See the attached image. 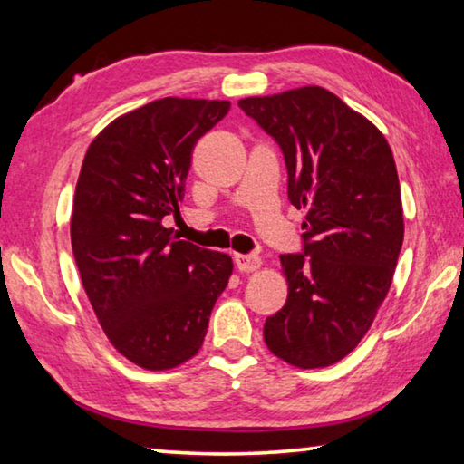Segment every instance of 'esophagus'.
Listing matches in <instances>:
<instances>
[{"mask_svg":"<svg viewBox=\"0 0 464 464\" xmlns=\"http://www.w3.org/2000/svg\"><path fill=\"white\" fill-rule=\"evenodd\" d=\"M233 260L239 272H256L262 268V257L251 254H235Z\"/></svg>","mask_w":464,"mask_h":464,"instance_id":"34e87169","label":"esophagus"}]
</instances>
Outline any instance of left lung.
Returning a JSON list of instances; mask_svg holds the SVG:
<instances>
[{
  "label": "left lung",
  "instance_id": "8db88e82",
  "mask_svg": "<svg viewBox=\"0 0 464 464\" xmlns=\"http://www.w3.org/2000/svg\"><path fill=\"white\" fill-rule=\"evenodd\" d=\"M276 140L288 200L307 210L303 254L280 256L288 298L266 319L274 356L298 368L340 362L371 329L403 246L395 160L382 132L319 85L239 100Z\"/></svg>",
  "mask_w": 464,
  "mask_h": 464
}]
</instances>
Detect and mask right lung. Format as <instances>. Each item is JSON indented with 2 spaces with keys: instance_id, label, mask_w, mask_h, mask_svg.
Returning a JSON list of instances; mask_svg holds the SVG:
<instances>
[{
  "instance_id": "right-lung-1",
  "label": "right lung",
  "mask_w": 464,
  "mask_h": 464,
  "mask_svg": "<svg viewBox=\"0 0 464 464\" xmlns=\"http://www.w3.org/2000/svg\"><path fill=\"white\" fill-rule=\"evenodd\" d=\"M227 100L163 98L112 121L92 140L75 186L72 246L110 343L132 364L168 371L198 354L233 262L174 237L196 140Z\"/></svg>"
}]
</instances>
